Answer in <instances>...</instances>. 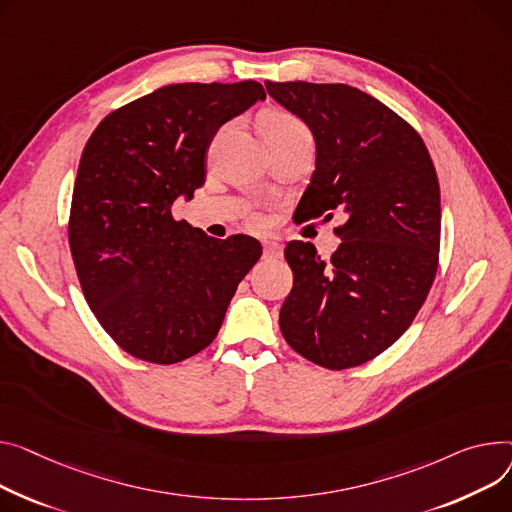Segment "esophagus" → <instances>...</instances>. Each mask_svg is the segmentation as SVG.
<instances>
[{"instance_id": "esophagus-1", "label": "esophagus", "mask_w": 512, "mask_h": 512, "mask_svg": "<svg viewBox=\"0 0 512 512\" xmlns=\"http://www.w3.org/2000/svg\"><path fill=\"white\" fill-rule=\"evenodd\" d=\"M280 255H282V247L278 243H274V241L263 243V257L265 259H276Z\"/></svg>"}]
</instances>
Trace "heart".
Masks as SVG:
<instances>
[{
  "instance_id": "heart-1",
  "label": "heart",
  "mask_w": 512,
  "mask_h": 512,
  "mask_svg": "<svg viewBox=\"0 0 512 512\" xmlns=\"http://www.w3.org/2000/svg\"><path fill=\"white\" fill-rule=\"evenodd\" d=\"M259 129L269 148L292 142H313L311 129L300 117L286 109H269L261 113ZM253 224H259V218H253Z\"/></svg>"
}]
</instances>
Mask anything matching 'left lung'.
Returning a JSON list of instances; mask_svg holds the SVG:
<instances>
[{
	"instance_id": "obj_1",
	"label": "left lung",
	"mask_w": 512,
	"mask_h": 512,
	"mask_svg": "<svg viewBox=\"0 0 512 512\" xmlns=\"http://www.w3.org/2000/svg\"><path fill=\"white\" fill-rule=\"evenodd\" d=\"M271 98L315 135L317 168L294 222L346 220L323 261L290 241L294 286L280 329L294 352L344 370L377 358L412 325L432 288L440 249V189L420 133L348 84L265 82Z\"/></svg>"
}]
</instances>
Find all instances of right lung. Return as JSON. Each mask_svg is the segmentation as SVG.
Listing matches in <instances>:
<instances>
[{
    "label": "right lung",
    "instance_id": "obj_1",
    "mask_svg": "<svg viewBox=\"0 0 512 512\" xmlns=\"http://www.w3.org/2000/svg\"><path fill=\"white\" fill-rule=\"evenodd\" d=\"M265 90L170 84L115 109L84 146L67 238L90 311L127 354L175 364L208 348L236 286L261 257L247 234L224 241L173 218L206 181V152Z\"/></svg>",
    "mask_w": 512,
    "mask_h": 512
}]
</instances>
